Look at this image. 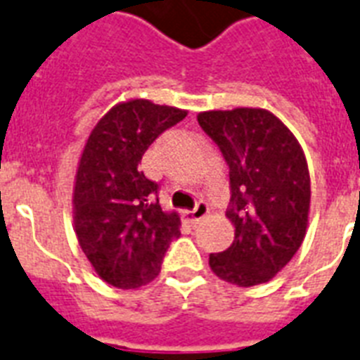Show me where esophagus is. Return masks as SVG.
<instances>
[{
  "instance_id": "esophagus-1",
  "label": "esophagus",
  "mask_w": 360,
  "mask_h": 360,
  "mask_svg": "<svg viewBox=\"0 0 360 360\" xmlns=\"http://www.w3.org/2000/svg\"><path fill=\"white\" fill-rule=\"evenodd\" d=\"M210 214V208L206 202H197L193 210H186L184 212V219L188 221L189 225H197L198 221H202Z\"/></svg>"
}]
</instances>
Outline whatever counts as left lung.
<instances>
[{
	"mask_svg": "<svg viewBox=\"0 0 360 360\" xmlns=\"http://www.w3.org/2000/svg\"><path fill=\"white\" fill-rule=\"evenodd\" d=\"M198 124L229 165L226 217L232 245L210 255V267L236 286L267 283L303 243L310 210V176L294 134L266 109L198 113Z\"/></svg>",
	"mask_w": 360,
	"mask_h": 360,
	"instance_id": "obj_1",
	"label": "left lung"
}]
</instances>
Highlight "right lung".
<instances>
[{"instance_id":"add662e5","label":"right lung","mask_w":360,"mask_h":360,"mask_svg":"<svg viewBox=\"0 0 360 360\" xmlns=\"http://www.w3.org/2000/svg\"><path fill=\"white\" fill-rule=\"evenodd\" d=\"M188 111L150 100L117 103L89 135L74 186L77 241L105 283L130 290L158 277L178 214L160 206L158 186L141 171V158Z\"/></svg>"}]
</instances>
